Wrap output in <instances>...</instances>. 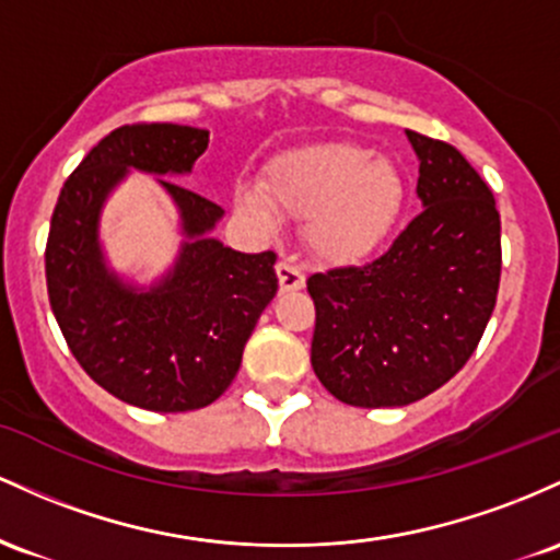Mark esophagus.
<instances>
[{
	"label": "esophagus",
	"mask_w": 560,
	"mask_h": 560,
	"mask_svg": "<svg viewBox=\"0 0 560 560\" xmlns=\"http://www.w3.org/2000/svg\"><path fill=\"white\" fill-rule=\"evenodd\" d=\"M278 280H280V291H301L304 288V272L291 261H280L278 264Z\"/></svg>",
	"instance_id": "34e87169"
}]
</instances>
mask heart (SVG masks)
Returning <instances> with one entry per match:
<instances>
[{
	"instance_id": "obj_1",
	"label": "heart",
	"mask_w": 560,
	"mask_h": 560,
	"mask_svg": "<svg viewBox=\"0 0 560 560\" xmlns=\"http://www.w3.org/2000/svg\"><path fill=\"white\" fill-rule=\"evenodd\" d=\"M262 198L254 185L235 192L237 211L259 224L272 222V202L306 224V241L319 259L357 264L386 246L407 209V182L399 166L375 159L354 142H325L293 150L269 166Z\"/></svg>"
}]
</instances>
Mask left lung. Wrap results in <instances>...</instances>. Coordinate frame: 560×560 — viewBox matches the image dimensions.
<instances>
[{
	"mask_svg": "<svg viewBox=\"0 0 560 560\" xmlns=\"http://www.w3.org/2000/svg\"><path fill=\"white\" fill-rule=\"evenodd\" d=\"M423 211L364 267L317 272L312 368L351 407H405L444 386L492 317L500 213L460 150L407 129Z\"/></svg>",
	"mask_w": 560,
	"mask_h": 560,
	"instance_id": "1",
	"label": "left lung"
}]
</instances>
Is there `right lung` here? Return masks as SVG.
Segmentation results:
<instances>
[{"label": "right lung", "instance_id": "add662e5", "mask_svg": "<svg viewBox=\"0 0 560 560\" xmlns=\"http://www.w3.org/2000/svg\"><path fill=\"white\" fill-rule=\"evenodd\" d=\"M209 131L179 124L113 129L62 185L47 237V293L86 375L127 405L187 412L228 392L256 319L278 293L272 250L241 254L211 237L222 206L172 179L192 172ZM131 167L159 176L186 241L153 287L124 281L104 259L98 217Z\"/></svg>", "mask_w": 560, "mask_h": 560}]
</instances>
